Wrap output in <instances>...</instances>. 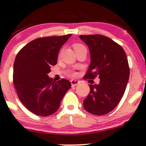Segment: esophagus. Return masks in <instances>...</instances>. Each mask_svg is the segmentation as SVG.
Masks as SVG:
<instances>
[{
    "label": "esophagus",
    "instance_id": "1",
    "mask_svg": "<svg viewBox=\"0 0 146 146\" xmlns=\"http://www.w3.org/2000/svg\"><path fill=\"white\" fill-rule=\"evenodd\" d=\"M70 83H71L72 87H74V86L78 85L79 84V82L77 80H70Z\"/></svg>",
    "mask_w": 146,
    "mask_h": 146
}]
</instances>
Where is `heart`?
<instances>
[{"label":"heart","mask_w":146,"mask_h":146,"mask_svg":"<svg viewBox=\"0 0 146 146\" xmlns=\"http://www.w3.org/2000/svg\"><path fill=\"white\" fill-rule=\"evenodd\" d=\"M83 47H85L84 45H82V44L76 43V44H74V45H73V48H74L75 51H76V50H79V49H80V48H83ZM74 75H75V73H72V72H71V73H69V76H73Z\"/></svg>","instance_id":"obj_1"}]
</instances>
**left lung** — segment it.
I'll return each mask as SVG.
<instances>
[{
  "label": "left lung",
  "instance_id": "1",
  "mask_svg": "<svg viewBox=\"0 0 146 146\" xmlns=\"http://www.w3.org/2000/svg\"><path fill=\"white\" fill-rule=\"evenodd\" d=\"M88 46L90 62L85 78L94 79L99 84L90 85V92L83 101L89 113L103 115L112 111L125 93L129 77V68L125 50L108 37L102 35L80 36Z\"/></svg>",
  "mask_w": 146,
  "mask_h": 146
}]
</instances>
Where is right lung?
I'll return each instance as SVG.
<instances>
[{
	"label": "right lung",
	"mask_w": 146,
	"mask_h": 146,
	"mask_svg": "<svg viewBox=\"0 0 146 146\" xmlns=\"http://www.w3.org/2000/svg\"><path fill=\"white\" fill-rule=\"evenodd\" d=\"M71 34L39 38L27 44L17 54L13 82L18 97L33 114L48 116L59 108L70 81H52L48 76L52 66L57 63L58 54Z\"/></svg>",
	"instance_id": "add662e5"
}]
</instances>
